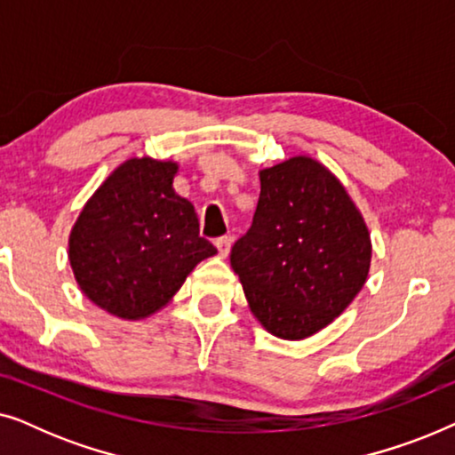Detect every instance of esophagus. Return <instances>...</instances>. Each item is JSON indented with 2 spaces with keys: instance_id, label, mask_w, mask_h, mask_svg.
<instances>
[{
  "instance_id": "obj_1",
  "label": "esophagus",
  "mask_w": 455,
  "mask_h": 455,
  "mask_svg": "<svg viewBox=\"0 0 455 455\" xmlns=\"http://www.w3.org/2000/svg\"><path fill=\"white\" fill-rule=\"evenodd\" d=\"M215 246H217V252H220L221 259H226L229 254V248H232V238L229 235H223V238H217L215 240Z\"/></svg>"
}]
</instances>
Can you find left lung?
<instances>
[{"label":"left lung","instance_id":"left-lung-1","mask_svg":"<svg viewBox=\"0 0 455 455\" xmlns=\"http://www.w3.org/2000/svg\"><path fill=\"white\" fill-rule=\"evenodd\" d=\"M259 178L252 226L229 263L260 325L275 338L304 339L363 290L371 235L344 186L316 159L296 155Z\"/></svg>","mask_w":455,"mask_h":455}]
</instances>
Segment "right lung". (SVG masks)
Returning a JSON list of instances; mask_svg holds the SVG:
<instances>
[{"mask_svg":"<svg viewBox=\"0 0 455 455\" xmlns=\"http://www.w3.org/2000/svg\"><path fill=\"white\" fill-rule=\"evenodd\" d=\"M178 164L132 157L111 172L74 223L68 259L83 294L136 321L157 313L217 248L190 201L173 190Z\"/></svg>","mask_w":455,"mask_h":455,"instance_id":"add662e5","label":"right lung"}]
</instances>
